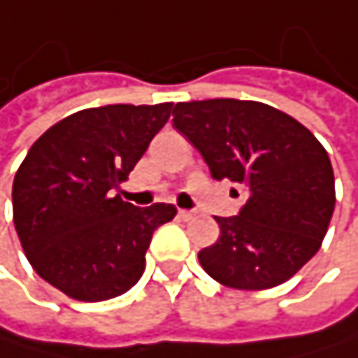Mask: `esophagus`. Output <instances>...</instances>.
<instances>
[{
    "instance_id": "34e87169",
    "label": "esophagus",
    "mask_w": 358,
    "mask_h": 358,
    "mask_svg": "<svg viewBox=\"0 0 358 358\" xmlns=\"http://www.w3.org/2000/svg\"><path fill=\"white\" fill-rule=\"evenodd\" d=\"M178 216H180L182 220H193L197 216V212L195 210H180V212H178Z\"/></svg>"
}]
</instances>
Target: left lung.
I'll use <instances>...</instances> for the list:
<instances>
[{
    "instance_id": "8db88e82",
    "label": "left lung",
    "mask_w": 358,
    "mask_h": 358,
    "mask_svg": "<svg viewBox=\"0 0 358 358\" xmlns=\"http://www.w3.org/2000/svg\"><path fill=\"white\" fill-rule=\"evenodd\" d=\"M171 114L214 180L248 193L238 216H216L220 236L199 252L201 267L231 289L282 285L318 252L336 208L327 150L293 116L259 101H182Z\"/></svg>"
}]
</instances>
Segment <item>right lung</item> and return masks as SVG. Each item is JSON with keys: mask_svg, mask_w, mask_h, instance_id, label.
<instances>
[{"mask_svg": "<svg viewBox=\"0 0 358 358\" xmlns=\"http://www.w3.org/2000/svg\"><path fill=\"white\" fill-rule=\"evenodd\" d=\"M173 103L80 110L29 148L12 185L14 227L31 267L78 301H106L144 273L152 234L171 203L138 208L116 195Z\"/></svg>", "mask_w": 358, "mask_h": 358, "instance_id": "add662e5", "label": "right lung"}]
</instances>
